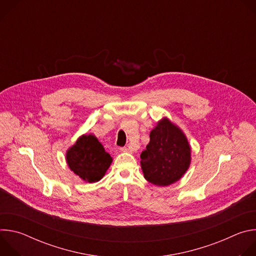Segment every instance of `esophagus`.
I'll return each instance as SVG.
<instances>
[{
    "label": "esophagus",
    "mask_w": 256,
    "mask_h": 256,
    "mask_svg": "<svg viewBox=\"0 0 256 256\" xmlns=\"http://www.w3.org/2000/svg\"><path fill=\"white\" fill-rule=\"evenodd\" d=\"M120 151L122 152V153H128L130 150L128 148H126V147H122V148H120Z\"/></svg>",
    "instance_id": "1"
}]
</instances>
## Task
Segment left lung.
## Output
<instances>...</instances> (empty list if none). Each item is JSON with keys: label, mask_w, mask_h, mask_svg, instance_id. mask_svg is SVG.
Returning <instances> with one entry per match:
<instances>
[{"label": "left lung", "mask_w": 256, "mask_h": 256, "mask_svg": "<svg viewBox=\"0 0 256 256\" xmlns=\"http://www.w3.org/2000/svg\"><path fill=\"white\" fill-rule=\"evenodd\" d=\"M190 147L186 134L167 118L150 132V142L140 154L144 177L158 186L178 181L190 167Z\"/></svg>", "instance_id": "obj_1"}]
</instances>
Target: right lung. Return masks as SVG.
I'll return each mask as SVG.
<instances>
[{"instance_id": "1", "label": "right lung", "mask_w": 256, "mask_h": 256, "mask_svg": "<svg viewBox=\"0 0 256 256\" xmlns=\"http://www.w3.org/2000/svg\"><path fill=\"white\" fill-rule=\"evenodd\" d=\"M70 169L86 182L99 181L112 162L103 146L93 134H83L66 151Z\"/></svg>"}]
</instances>
